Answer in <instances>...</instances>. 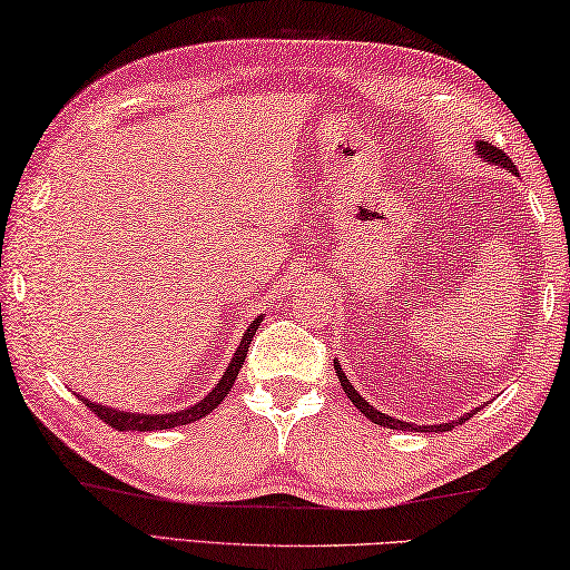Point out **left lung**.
I'll return each instance as SVG.
<instances>
[{
    "label": "left lung",
    "instance_id": "1",
    "mask_svg": "<svg viewBox=\"0 0 570 570\" xmlns=\"http://www.w3.org/2000/svg\"><path fill=\"white\" fill-rule=\"evenodd\" d=\"M474 156H480L482 161H490L492 166H498V169H505V171H510V174H518L510 158H508L505 154H502L500 148H495V146H490V144H484V141H474ZM333 368H335V376H338V381H341L343 391H346V396L353 401V406H356L363 416L371 419V422L379 424V426L401 429V432H450V429H454L456 424L468 422V419H470L474 412H480V406H474L472 412L456 416V419H452V422H444V424H414V422H404V419H394V416H389V414H384V412H379L376 406H371L368 401L363 399L356 389H353L348 376H346V373H343V368H341V363L335 361V358H333Z\"/></svg>",
    "mask_w": 570,
    "mask_h": 570
}]
</instances>
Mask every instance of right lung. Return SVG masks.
<instances>
[{
    "label": "right lung",
    "instance_id": "add662e5",
    "mask_svg": "<svg viewBox=\"0 0 570 570\" xmlns=\"http://www.w3.org/2000/svg\"><path fill=\"white\" fill-rule=\"evenodd\" d=\"M263 318H265V313H259L257 318L247 325V331L242 333V341H239V346L235 351V356H232V361H229V366L224 368L222 379L212 386L209 394L199 399L197 404H191L186 409H176V412H164V414H138V412H124V409L98 404V401H90V399L80 396V394H78V399L90 409L92 414H98L102 422H106L108 426L118 429V432H154V429H174V426H184V424L197 422V419L212 414L214 409L222 404L224 396L229 394L232 386H235L237 373L242 368V363H245V358H247L252 335L257 333Z\"/></svg>",
    "mask_w": 570,
    "mask_h": 570
}]
</instances>
